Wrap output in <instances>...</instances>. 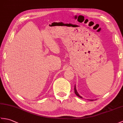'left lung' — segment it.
Segmentation results:
<instances>
[{"label":"left lung","instance_id":"1","mask_svg":"<svg viewBox=\"0 0 123 123\" xmlns=\"http://www.w3.org/2000/svg\"><path fill=\"white\" fill-rule=\"evenodd\" d=\"M74 92H75V94H76V95L77 96H79V97H80V98H82V96H81L79 94V93H78V92H77L76 89V87H75V86H74ZM90 101H93V99H90Z\"/></svg>","mask_w":123,"mask_h":123}]
</instances>
